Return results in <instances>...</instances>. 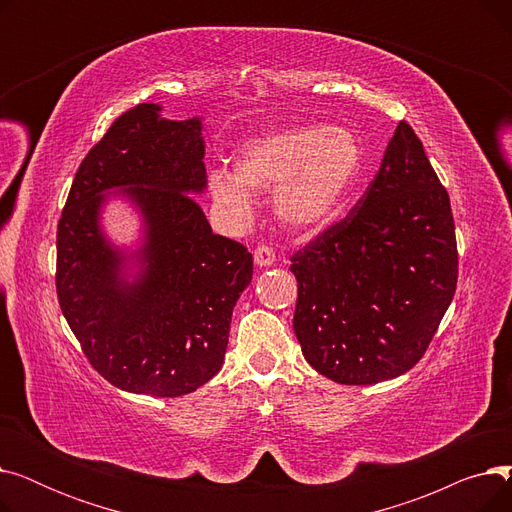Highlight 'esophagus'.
I'll use <instances>...</instances> for the list:
<instances>
[{"label":"esophagus","mask_w":512,"mask_h":512,"mask_svg":"<svg viewBox=\"0 0 512 512\" xmlns=\"http://www.w3.org/2000/svg\"><path fill=\"white\" fill-rule=\"evenodd\" d=\"M253 259L257 267H270L276 263V253L270 247H257L253 253Z\"/></svg>","instance_id":"1"}]
</instances>
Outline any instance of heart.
Returning a JSON list of instances; mask_svg holds the SVG:
<instances>
[{
  "label": "heart",
  "mask_w": 512,
  "mask_h": 512,
  "mask_svg": "<svg viewBox=\"0 0 512 512\" xmlns=\"http://www.w3.org/2000/svg\"><path fill=\"white\" fill-rule=\"evenodd\" d=\"M361 172L363 147L351 130L292 126L247 139L234 155V174L215 170L209 191L236 220L251 215V193L274 191L278 220L309 234L338 218Z\"/></svg>",
  "instance_id": "obj_1"
}]
</instances>
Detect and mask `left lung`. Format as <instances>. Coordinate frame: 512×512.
I'll list each match as a JSON object with an SVG mask.
<instances>
[{"instance_id":"1","label":"left lung","mask_w":512,"mask_h":512,"mask_svg":"<svg viewBox=\"0 0 512 512\" xmlns=\"http://www.w3.org/2000/svg\"><path fill=\"white\" fill-rule=\"evenodd\" d=\"M294 334L332 382L407 373L432 342L459 274L454 220L417 134L400 122L378 174L346 218L292 257Z\"/></svg>"}]
</instances>
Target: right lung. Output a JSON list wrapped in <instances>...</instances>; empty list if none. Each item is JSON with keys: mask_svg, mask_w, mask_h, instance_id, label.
I'll return each instance as SVG.
<instances>
[{"mask_svg": "<svg viewBox=\"0 0 512 512\" xmlns=\"http://www.w3.org/2000/svg\"><path fill=\"white\" fill-rule=\"evenodd\" d=\"M124 112L80 164L58 226V299L91 365L124 392L174 398L220 371L253 255L213 234L203 118ZM112 200L140 218L130 246L104 230Z\"/></svg>", "mask_w": 512, "mask_h": 512, "instance_id": "1", "label": "right lung"}]
</instances>
